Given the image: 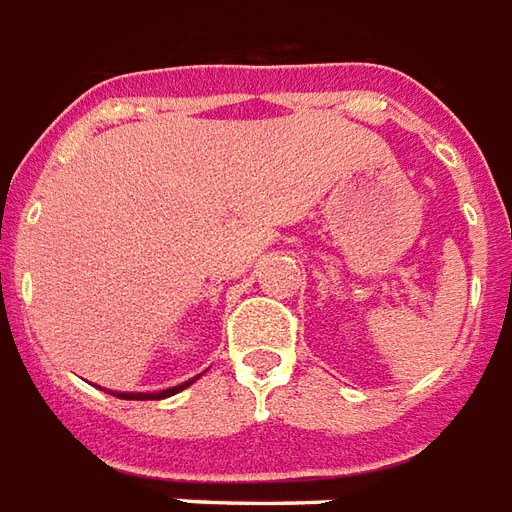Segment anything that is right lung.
<instances>
[{
    "label": "right lung",
    "mask_w": 512,
    "mask_h": 512,
    "mask_svg": "<svg viewBox=\"0 0 512 512\" xmlns=\"http://www.w3.org/2000/svg\"><path fill=\"white\" fill-rule=\"evenodd\" d=\"M190 382L177 384V387H169V390H160V393H119V398H125V401H160V398H166V395H174L179 390H185Z\"/></svg>",
    "instance_id": "1"
}]
</instances>
